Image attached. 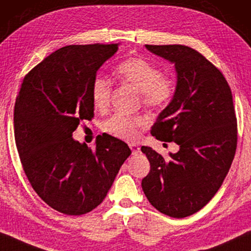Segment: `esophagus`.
I'll return each mask as SVG.
<instances>
[{
  "mask_svg": "<svg viewBox=\"0 0 251 251\" xmlns=\"http://www.w3.org/2000/svg\"><path fill=\"white\" fill-rule=\"evenodd\" d=\"M129 148L132 150L133 154H137V153L140 152V148H138L136 144H129Z\"/></svg>",
  "mask_w": 251,
  "mask_h": 251,
  "instance_id": "obj_1",
  "label": "esophagus"
}]
</instances>
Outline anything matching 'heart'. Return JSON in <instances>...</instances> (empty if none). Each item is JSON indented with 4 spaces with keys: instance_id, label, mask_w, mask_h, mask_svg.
I'll return each mask as SVG.
<instances>
[{
    "instance_id": "1",
    "label": "heart",
    "mask_w": 251,
    "mask_h": 251,
    "mask_svg": "<svg viewBox=\"0 0 251 251\" xmlns=\"http://www.w3.org/2000/svg\"><path fill=\"white\" fill-rule=\"evenodd\" d=\"M116 76L123 83L137 90L145 106L158 108L169 102L173 98L176 83L173 78L162 75L161 71L141 57L127 58L116 69ZM111 82L104 76H96L91 84V98L97 109H106L109 103ZM145 124L141 117L125 114H115L103 124V130L121 140L134 141L138 136V129Z\"/></svg>"
}]
</instances>
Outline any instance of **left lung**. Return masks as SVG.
<instances>
[{"mask_svg": "<svg viewBox=\"0 0 251 251\" xmlns=\"http://www.w3.org/2000/svg\"><path fill=\"white\" fill-rule=\"evenodd\" d=\"M145 48L175 65L173 99L159 114L151 133L160 141L177 143L179 151L164 159L152 148L142 147L151 166L142 189L158 211L186 218L212 200L229 173L237 149L232 93L223 74L193 48Z\"/></svg>", "mask_w": 251, "mask_h": 251, "instance_id": "left-lung-1", "label": "left lung"}]
</instances>
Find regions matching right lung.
Segmentation results:
<instances>
[{
	"label": "right lung",
	"instance_id": "right-lung-1",
	"mask_svg": "<svg viewBox=\"0 0 251 251\" xmlns=\"http://www.w3.org/2000/svg\"><path fill=\"white\" fill-rule=\"evenodd\" d=\"M119 44L70 45L51 53L25 76L14 104V138L32 188L51 208L85 214L106 197L130 155L110 135L95 150L74 140L81 121L91 119V84Z\"/></svg>",
	"mask_w": 251,
	"mask_h": 251
}]
</instances>
